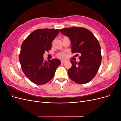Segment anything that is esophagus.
I'll return each instance as SVG.
<instances>
[{"label":"esophagus","mask_w":121,"mask_h":121,"mask_svg":"<svg viewBox=\"0 0 121 121\" xmlns=\"http://www.w3.org/2000/svg\"><path fill=\"white\" fill-rule=\"evenodd\" d=\"M65 60H61V64H64L65 63Z\"/></svg>","instance_id":"esophagus-1"}]
</instances>
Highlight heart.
Returning a JSON list of instances; mask_svg holds the SVG:
<instances>
[{"mask_svg":"<svg viewBox=\"0 0 121 121\" xmlns=\"http://www.w3.org/2000/svg\"><path fill=\"white\" fill-rule=\"evenodd\" d=\"M57 57H59L60 58H63V59H64V58H66V55H65V53H60L57 54Z\"/></svg>","mask_w":121,"mask_h":121,"instance_id":"1","label":"heart"}]
</instances>
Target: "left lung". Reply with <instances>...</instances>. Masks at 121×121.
I'll list each match as a JSON object with an SVG mask.
<instances>
[{
	"label": "left lung",
	"mask_w": 121,
	"mask_h": 121,
	"mask_svg": "<svg viewBox=\"0 0 121 121\" xmlns=\"http://www.w3.org/2000/svg\"><path fill=\"white\" fill-rule=\"evenodd\" d=\"M60 32L70 39L72 53L80 55L79 63L71 60L72 67L68 71L69 77L80 84L89 82L95 76L101 64L99 43L92 32L84 28H66L60 29Z\"/></svg>",
	"instance_id": "obj_1"
}]
</instances>
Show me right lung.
<instances>
[{"label":"right lung","instance_id":"1","mask_svg":"<svg viewBox=\"0 0 121 121\" xmlns=\"http://www.w3.org/2000/svg\"><path fill=\"white\" fill-rule=\"evenodd\" d=\"M60 29H39L25 39L19 56L22 69L30 81L43 85L52 80L60 64L58 59L44 60L43 54L52 48V43Z\"/></svg>","mask_w":121,"mask_h":121}]
</instances>
